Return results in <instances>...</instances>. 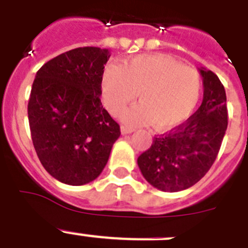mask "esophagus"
Wrapping results in <instances>:
<instances>
[{
  "label": "esophagus",
  "mask_w": 248,
  "mask_h": 248,
  "mask_svg": "<svg viewBox=\"0 0 248 248\" xmlns=\"http://www.w3.org/2000/svg\"><path fill=\"white\" fill-rule=\"evenodd\" d=\"M133 131H135V128H133V127H128V126H126V124L121 126L122 135H128V133H132Z\"/></svg>",
  "instance_id": "34e87169"
}]
</instances>
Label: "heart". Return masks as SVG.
<instances>
[{
    "label": "heart",
    "instance_id": "heart-1",
    "mask_svg": "<svg viewBox=\"0 0 248 248\" xmlns=\"http://www.w3.org/2000/svg\"><path fill=\"white\" fill-rule=\"evenodd\" d=\"M141 105L127 109L122 120L131 124L154 122L158 131H170L191 117L200 102L202 79L192 67L170 56L139 55L124 64H108L101 78L106 108L118 115L136 100Z\"/></svg>",
    "mask_w": 248,
    "mask_h": 248
}]
</instances>
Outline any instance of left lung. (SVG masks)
<instances>
[{"mask_svg":"<svg viewBox=\"0 0 248 248\" xmlns=\"http://www.w3.org/2000/svg\"><path fill=\"white\" fill-rule=\"evenodd\" d=\"M203 81L201 106L185 124L155 137L137 158L148 184L177 192L197 184L214 165L227 130L225 87L212 71L200 68Z\"/></svg>","mask_w":248,"mask_h":248,"instance_id":"left-lung-1","label":"left lung"}]
</instances>
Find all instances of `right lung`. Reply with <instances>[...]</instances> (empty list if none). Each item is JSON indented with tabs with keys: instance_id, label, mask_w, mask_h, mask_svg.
<instances>
[{
	"instance_id": "right-lung-1",
	"label": "right lung",
	"mask_w": 248,
	"mask_h": 248,
	"mask_svg": "<svg viewBox=\"0 0 248 248\" xmlns=\"http://www.w3.org/2000/svg\"><path fill=\"white\" fill-rule=\"evenodd\" d=\"M108 59L106 48L78 47L36 73L27 107L32 142L45 170L62 184L96 180L121 135L100 100Z\"/></svg>"
}]
</instances>
